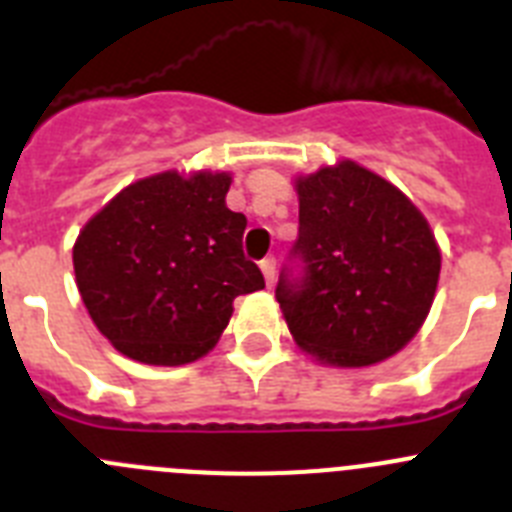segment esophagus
I'll use <instances>...</instances> for the list:
<instances>
[{
	"label": "esophagus",
	"instance_id": "34e87169",
	"mask_svg": "<svg viewBox=\"0 0 512 512\" xmlns=\"http://www.w3.org/2000/svg\"><path fill=\"white\" fill-rule=\"evenodd\" d=\"M261 271H264V279L266 284H274V279H277V259L274 256H266L264 261H261Z\"/></svg>",
	"mask_w": 512,
	"mask_h": 512
}]
</instances>
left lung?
Masks as SVG:
<instances>
[{"mask_svg": "<svg viewBox=\"0 0 512 512\" xmlns=\"http://www.w3.org/2000/svg\"><path fill=\"white\" fill-rule=\"evenodd\" d=\"M300 235L277 282L289 333L323 364L369 366L418 333L441 253L418 207L354 161L297 182Z\"/></svg>", "mask_w": 512, "mask_h": 512, "instance_id": "left-lung-1", "label": "left lung"}]
</instances>
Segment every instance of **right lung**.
<instances>
[{"instance_id":"1","label":"right lung","mask_w":512,"mask_h":512,"mask_svg":"<svg viewBox=\"0 0 512 512\" xmlns=\"http://www.w3.org/2000/svg\"><path fill=\"white\" fill-rule=\"evenodd\" d=\"M228 174L140 179L84 225L74 246L81 300L107 341L143 364L200 359L233 315L264 289L243 256L246 215L225 207Z\"/></svg>"}]
</instances>
